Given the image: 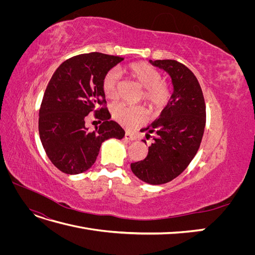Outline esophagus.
I'll list each match as a JSON object with an SVG mask.
<instances>
[{
    "mask_svg": "<svg viewBox=\"0 0 255 255\" xmlns=\"http://www.w3.org/2000/svg\"><path fill=\"white\" fill-rule=\"evenodd\" d=\"M125 137L127 138V139H128V140H136V136L134 135V134H132V133H129V132H127L126 133V135H125Z\"/></svg>",
    "mask_w": 255,
    "mask_h": 255,
    "instance_id": "34e87169",
    "label": "esophagus"
}]
</instances>
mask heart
<instances>
[{"label":"heart","instance_id":"obj_1","mask_svg":"<svg viewBox=\"0 0 255 255\" xmlns=\"http://www.w3.org/2000/svg\"><path fill=\"white\" fill-rule=\"evenodd\" d=\"M127 72L143 87L141 98L153 110H163L169 103L172 96L170 85L161 80V74L155 67L137 61L127 67ZM119 74L116 70H110L102 81V89L106 98L116 100L119 96L118 89ZM114 118L121 126L128 128H134L141 126L146 119V111L139 105H128L126 103L116 104L113 107Z\"/></svg>","mask_w":255,"mask_h":255}]
</instances>
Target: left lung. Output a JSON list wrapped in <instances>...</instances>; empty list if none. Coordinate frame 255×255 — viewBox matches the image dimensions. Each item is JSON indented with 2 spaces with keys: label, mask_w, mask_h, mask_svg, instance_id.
Returning <instances> with one entry per match:
<instances>
[{
  "label": "left lung",
  "mask_w": 255,
  "mask_h": 255,
  "mask_svg": "<svg viewBox=\"0 0 255 255\" xmlns=\"http://www.w3.org/2000/svg\"><path fill=\"white\" fill-rule=\"evenodd\" d=\"M171 76L173 94L159 118L142 132L154 133L148 155L130 164L133 173L141 181L160 185L179 176L197 154L201 143L206 111L200 84L189 69L173 59L150 60ZM145 142V140H143Z\"/></svg>",
  "instance_id": "1"
}]
</instances>
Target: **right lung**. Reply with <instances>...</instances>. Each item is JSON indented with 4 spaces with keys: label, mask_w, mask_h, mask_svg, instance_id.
Masks as SVG:
<instances>
[{
    "label": "right lung",
    "mask_w": 255,
    "mask_h": 255,
    "mask_svg": "<svg viewBox=\"0 0 255 255\" xmlns=\"http://www.w3.org/2000/svg\"><path fill=\"white\" fill-rule=\"evenodd\" d=\"M121 56L92 52L65 60L54 72L39 110V136L48 157L61 172L79 174L95 164L101 144L126 132L110 120L102 89L104 75ZM95 113L100 126L88 131L84 121Z\"/></svg>",
    "instance_id": "right-lung-1"
}]
</instances>
